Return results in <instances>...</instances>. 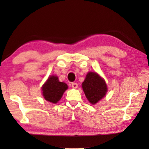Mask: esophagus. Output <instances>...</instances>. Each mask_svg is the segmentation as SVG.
Wrapping results in <instances>:
<instances>
[{"mask_svg":"<svg viewBox=\"0 0 149 149\" xmlns=\"http://www.w3.org/2000/svg\"><path fill=\"white\" fill-rule=\"evenodd\" d=\"M71 86H72V88L76 89V88H77V87H78V84H77V83H72V85H71Z\"/></svg>","mask_w":149,"mask_h":149,"instance_id":"34e87169","label":"esophagus"}]
</instances>
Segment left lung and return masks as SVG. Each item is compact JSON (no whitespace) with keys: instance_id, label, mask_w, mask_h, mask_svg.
I'll list each match as a JSON object with an SVG mask.
<instances>
[{"instance_id":"left-lung-1","label":"left lung","mask_w":149,"mask_h":149,"mask_svg":"<svg viewBox=\"0 0 149 149\" xmlns=\"http://www.w3.org/2000/svg\"><path fill=\"white\" fill-rule=\"evenodd\" d=\"M82 87L85 96L92 104H95L100 100L107 92L104 80L96 72L87 73L84 82L82 83Z\"/></svg>"}]
</instances>
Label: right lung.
<instances>
[{"mask_svg": "<svg viewBox=\"0 0 149 149\" xmlns=\"http://www.w3.org/2000/svg\"><path fill=\"white\" fill-rule=\"evenodd\" d=\"M67 89L68 85L66 83L60 82L56 76H51L42 87V95L46 100L56 104Z\"/></svg>", "mask_w": 149, "mask_h": 149, "instance_id": "add662e5", "label": "right lung"}]
</instances>
